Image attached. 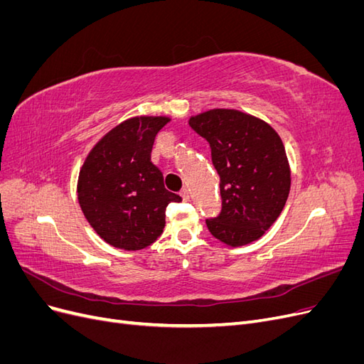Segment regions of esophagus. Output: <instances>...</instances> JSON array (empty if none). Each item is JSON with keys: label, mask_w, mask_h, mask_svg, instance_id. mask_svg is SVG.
<instances>
[{"label": "esophagus", "mask_w": 364, "mask_h": 364, "mask_svg": "<svg viewBox=\"0 0 364 364\" xmlns=\"http://www.w3.org/2000/svg\"><path fill=\"white\" fill-rule=\"evenodd\" d=\"M181 197H182L183 200H190V193H188V190L183 188V190L181 191Z\"/></svg>", "instance_id": "34e87169"}]
</instances>
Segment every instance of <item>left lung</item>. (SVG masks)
I'll return each instance as SVG.
<instances>
[{
	"label": "left lung",
	"mask_w": 364,
	"mask_h": 364,
	"mask_svg": "<svg viewBox=\"0 0 364 364\" xmlns=\"http://www.w3.org/2000/svg\"><path fill=\"white\" fill-rule=\"evenodd\" d=\"M208 141L220 176L222 211L206 218L217 240L245 246L262 237L287 202L290 167L279 135L262 119L235 109H213L190 118Z\"/></svg>",
	"instance_id": "8db88e82"
}]
</instances>
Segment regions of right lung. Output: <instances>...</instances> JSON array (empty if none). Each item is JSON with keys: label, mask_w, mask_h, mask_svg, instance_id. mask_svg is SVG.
Listing matches in <instances>:
<instances>
[{"label": "right lung", "mask_w": 364, "mask_h": 364, "mask_svg": "<svg viewBox=\"0 0 364 364\" xmlns=\"http://www.w3.org/2000/svg\"><path fill=\"white\" fill-rule=\"evenodd\" d=\"M167 117H135L114 127L87 155L77 196L90 225L106 243L139 250L158 240L165 209L181 196L164 186V176L150 161L158 132Z\"/></svg>", "instance_id": "right-lung-1"}]
</instances>
